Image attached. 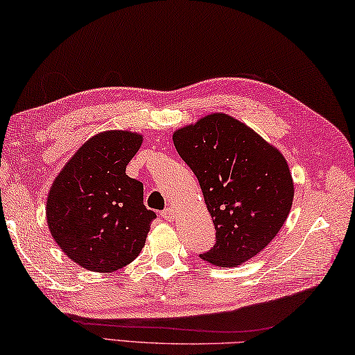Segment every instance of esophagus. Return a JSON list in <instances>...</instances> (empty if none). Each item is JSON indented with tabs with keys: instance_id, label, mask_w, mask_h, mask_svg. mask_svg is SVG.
<instances>
[{
	"instance_id": "1",
	"label": "esophagus",
	"mask_w": 355,
	"mask_h": 355,
	"mask_svg": "<svg viewBox=\"0 0 355 355\" xmlns=\"http://www.w3.org/2000/svg\"><path fill=\"white\" fill-rule=\"evenodd\" d=\"M161 217L164 218V220H173V218H175V209L173 208H166V209H163L161 211Z\"/></svg>"
}]
</instances>
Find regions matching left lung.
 <instances>
[{
    "label": "left lung",
    "instance_id": "left-lung-1",
    "mask_svg": "<svg viewBox=\"0 0 355 355\" xmlns=\"http://www.w3.org/2000/svg\"><path fill=\"white\" fill-rule=\"evenodd\" d=\"M172 139L197 177L216 227L214 247L200 257L218 267L241 266L275 239L292 208L286 158L225 113L205 116Z\"/></svg>",
    "mask_w": 355,
    "mask_h": 355
}]
</instances>
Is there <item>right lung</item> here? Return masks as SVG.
<instances>
[{
	"label": "right lung",
	"mask_w": 355,
	"mask_h": 355,
	"mask_svg": "<svg viewBox=\"0 0 355 355\" xmlns=\"http://www.w3.org/2000/svg\"><path fill=\"white\" fill-rule=\"evenodd\" d=\"M143 143L112 130L88 139L54 180L46 202L51 234L69 259L92 272L128 266L146 243L157 214L143 203V184L125 167Z\"/></svg>",
	"instance_id": "obj_1"
}]
</instances>
